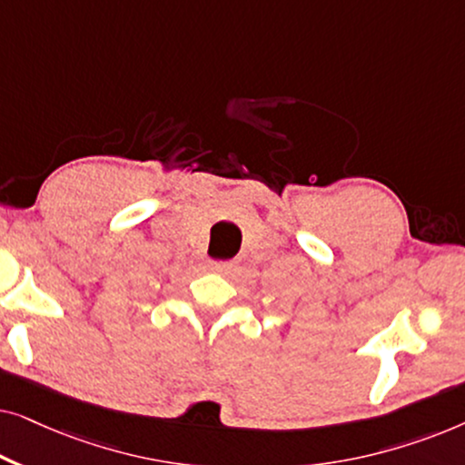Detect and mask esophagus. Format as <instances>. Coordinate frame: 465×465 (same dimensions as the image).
Segmentation results:
<instances>
[{"mask_svg":"<svg viewBox=\"0 0 465 465\" xmlns=\"http://www.w3.org/2000/svg\"><path fill=\"white\" fill-rule=\"evenodd\" d=\"M232 262H212V271H215V272H228V271H232Z\"/></svg>","mask_w":465,"mask_h":465,"instance_id":"obj_1","label":"esophagus"}]
</instances>
